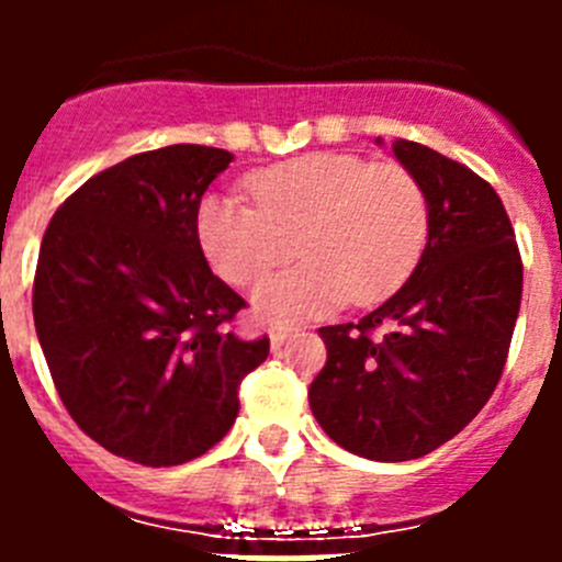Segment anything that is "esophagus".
I'll return each instance as SVG.
<instances>
[{"label": "esophagus", "mask_w": 562, "mask_h": 562, "mask_svg": "<svg viewBox=\"0 0 562 562\" xmlns=\"http://www.w3.org/2000/svg\"><path fill=\"white\" fill-rule=\"evenodd\" d=\"M290 335H292V326H290V324H272V326H270V342H272V346H276V349H278V346H281V342H284Z\"/></svg>", "instance_id": "esophagus-1"}]
</instances>
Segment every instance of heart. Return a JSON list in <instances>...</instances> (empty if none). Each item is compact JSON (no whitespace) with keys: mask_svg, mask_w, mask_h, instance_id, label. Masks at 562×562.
<instances>
[{"mask_svg":"<svg viewBox=\"0 0 562 562\" xmlns=\"http://www.w3.org/2000/svg\"><path fill=\"white\" fill-rule=\"evenodd\" d=\"M252 205L207 193L196 238L207 265L250 286L301 256V265L252 292L267 321H297L340 304H376L408 278L428 238V196L400 162L317 151L252 171Z\"/></svg>","mask_w":562,"mask_h":562,"instance_id":"b5f03b06","label":"heart"}]
</instances>
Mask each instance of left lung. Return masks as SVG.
Masks as SVG:
<instances>
[{
  "instance_id": "obj_1",
  "label": "left lung",
  "mask_w": 562,
  "mask_h": 562,
  "mask_svg": "<svg viewBox=\"0 0 562 562\" xmlns=\"http://www.w3.org/2000/svg\"><path fill=\"white\" fill-rule=\"evenodd\" d=\"M391 148L425 188L428 245L380 310L317 329L326 366L310 385L326 436L371 461L428 456L473 422L501 380L524 290L493 186L422 143Z\"/></svg>"
}]
</instances>
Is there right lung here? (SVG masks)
<instances>
[{
	"label": "right lung",
	"instance_id": "obj_1",
	"mask_svg": "<svg viewBox=\"0 0 562 562\" xmlns=\"http://www.w3.org/2000/svg\"><path fill=\"white\" fill-rule=\"evenodd\" d=\"M231 162L191 143L134 154L83 182L42 238L33 321L58 396L137 464H186L225 439L238 385L270 355L267 335L227 329L245 297L196 238V205Z\"/></svg>",
	"mask_w": 562,
	"mask_h": 562
}]
</instances>
